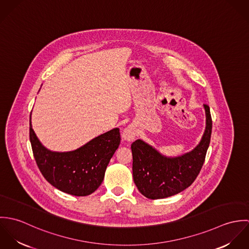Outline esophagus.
I'll return each mask as SVG.
<instances>
[{
	"label": "esophagus",
	"instance_id": "esophagus-1",
	"mask_svg": "<svg viewBox=\"0 0 249 249\" xmlns=\"http://www.w3.org/2000/svg\"><path fill=\"white\" fill-rule=\"evenodd\" d=\"M137 136V132L135 130V128L131 125L125 127L123 131V138L127 141V142H131L133 141Z\"/></svg>",
	"mask_w": 249,
	"mask_h": 249
}]
</instances>
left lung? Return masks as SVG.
<instances>
[{
    "instance_id": "1",
    "label": "left lung",
    "mask_w": 249,
    "mask_h": 249,
    "mask_svg": "<svg viewBox=\"0 0 249 249\" xmlns=\"http://www.w3.org/2000/svg\"><path fill=\"white\" fill-rule=\"evenodd\" d=\"M206 126L199 143L191 151L168 157L141 139L131 144L134 183L139 192L149 199L175 196L193 184L198 176L209 147L212 133L210 108L203 105Z\"/></svg>"
}]
</instances>
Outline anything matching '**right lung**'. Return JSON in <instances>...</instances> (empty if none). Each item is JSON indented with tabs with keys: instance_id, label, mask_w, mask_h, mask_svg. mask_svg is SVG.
<instances>
[{
	"instance_id": "right-lung-1",
	"label": "right lung",
	"mask_w": 249,
	"mask_h": 249,
	"mask_svg": "<svg viewBox=\"0 0 249 249\" xmlns=\"http://www.w3.org/2000/svg\"><path fill=\"white\" fill-rule=\"evenodd\" d=\"M30 140L36 164L45 179L61 192L85 196L101 186L121 135L119 128H113L74 150L52 151L37 138L31 117Z\"/></svg>"
}]
</instances>
